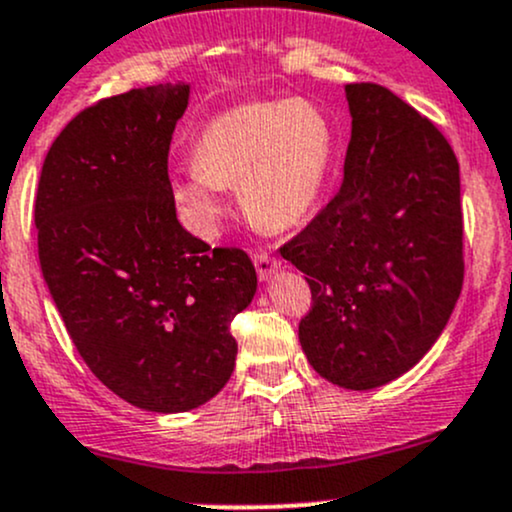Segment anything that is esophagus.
Returning <instances> with one entry per match:
<instances>
[{
	"label": "esophagus",
	"mask_w": 512,
	"mask_h": 512,
	"mask_svg": "<svg viewBox=\"0 0 512 512\" xmlns=\"http://www.w3.org/2000/svg\"><path fill=\"white\" fill-rule=\"evenodd\" d=\"M252 260H255V269H257V274H260V279H269L279 269V260L277 257L269 255V252H262V250L255 252V257H252Z\"/></svg>",
	"instance_id": "esophagus-1"
}]
</instances>
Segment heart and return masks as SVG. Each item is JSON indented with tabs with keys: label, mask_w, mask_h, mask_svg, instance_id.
<instances>
[{
	"label": "heart",
	"mask_w": 512,
	"mask_h": 512,
	"mask_svg": "<svg viewBox=\"0 0 512 512\" xmlns=\"http://www.w3.org/2000/svg\"><path fill=\"white\" fill-rule=\"evenodd\" d=\"M338 153V133L308 99L247 101L206 121L192 148L194 170L172 179V201L201 238H213L221 189L238 187L257 226L286 230L318 204Z\"/></svg>",
	"instance_id": "1"
}]
</instances>
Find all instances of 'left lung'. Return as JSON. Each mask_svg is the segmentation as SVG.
Masks as SVG:
<instances>
[{
  "mask_svg": "<svg viewBox=\"0 0 512 512\" xmlns=\"http://www.w3.org/2000/svg\"><path fill=\"white\" fill-rule=\"evenodd\" d=\"M352 138L340 192L279 247L308 274V362L342 389L384 386L423 359L464 282L459 162L411 104L374 82L345 87Z\"/></svg>",
  "mask_w": 512,
  "mask_h": 512,
  "instance_id": "8db88e82",
  "label": "left lung"
}]
</instances>
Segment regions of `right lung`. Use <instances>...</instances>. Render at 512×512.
Here are the masks:
<instances>
[{
  "label": "right lung",
  "instance_id": "obj_1",
  "mask_svg": "<svg viewBox=\"0 0 512 512\" xmlns=\"http://www.w3.org/2000/svg\"><path fill=\"white\" fill-rule=\"evenodd\" d=\"M189 84H155L80 111L50 145L36 194L38 260L80 357L106 389L184 413L228 384L230 323L257 291L240 247L177 221L167 174Z\"/></svg>",
  "mask_w": 512,
  "mask_h": 512
}]
</instances>
